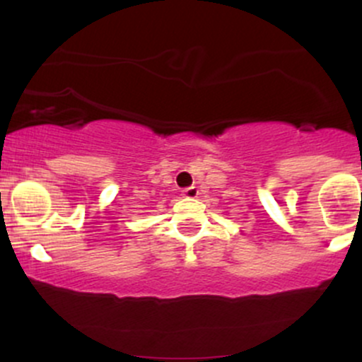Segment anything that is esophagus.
I'll list each match as a JSON object with an SVG mask.
<instances>
[{"label":"esophagus","instance_id":"34e87169","mask_svg":"<svg viewBox=\"0 0 362 362\" xmlns=\"http://www.w3.org/2000/svg\"><path fill=\"white\" fill-rule=\"evenodd\" d=\"M182 195H184V197H187V199L197 197V195H199L197 187H187V189L182 190Z\"/></svg>","mask_w":362,"mask_h":362}]
</instances>
